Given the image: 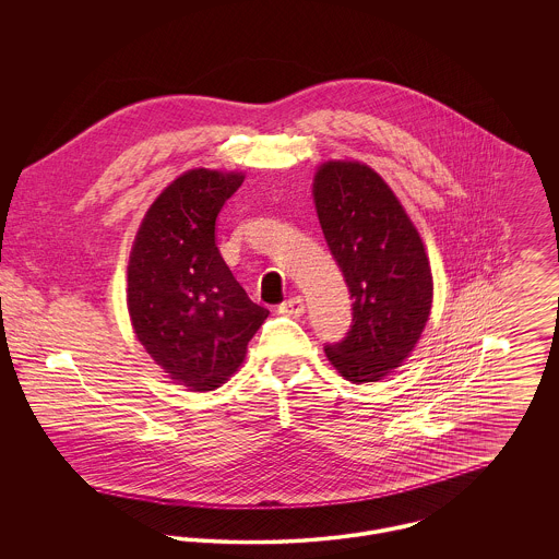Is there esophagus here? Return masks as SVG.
Segmentation results:
<instances>
[{"instance_id":"esophagus-1","label":"esophagus","mask_w":559,"mask_h":559,"mask_svg":"<svg viewBox=\"0 0 559 559\" xmlns=\"http://www.w3.org/2000/svg\"><path fill=\"white\" fill-rule=\"evenodd\" d=\"M306 312V304H304V297H290L286 299L282 306H280V314H286V317H301Z\"/></svg>"}]
</instances>
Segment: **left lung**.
Here are the masks:
<instances>
[{"label": "left lung", "mask_w": 559, "mask_h": 559, "mask_svg": "<svg viewBox=\"0 0 559 559\" xmlns=\"http://www.w3.org/2000/svg\"><path fill=\"white\" fill-rule=\"evenodd\" d=\"M314 202L353 299L346 337L326 344L324 353L346 381H381L415 348L430 314L424 242L388 182L364 163H322Z\"/></svg>", "instance_id": "left-lung-1"}]
</instances>
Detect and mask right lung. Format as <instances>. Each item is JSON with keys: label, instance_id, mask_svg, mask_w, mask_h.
<instances>
[{"label": "right lung", "instance_id": "add662e5", "mask_svg": "<svg viewBox=\"0 0 559 559\" xmlns=\"http://www.w3.org/2000/svg\"><path fill=\"white\" fill-rule=\"evenodd\" d=\"M242 178L204 167L185 171L153 202L131 249L127 306L138 340L191 392L228 381L269 317L215 242L217 215Z\"/></svg>", "mask_w": 559, "mask_h": 559}]
</instances>
